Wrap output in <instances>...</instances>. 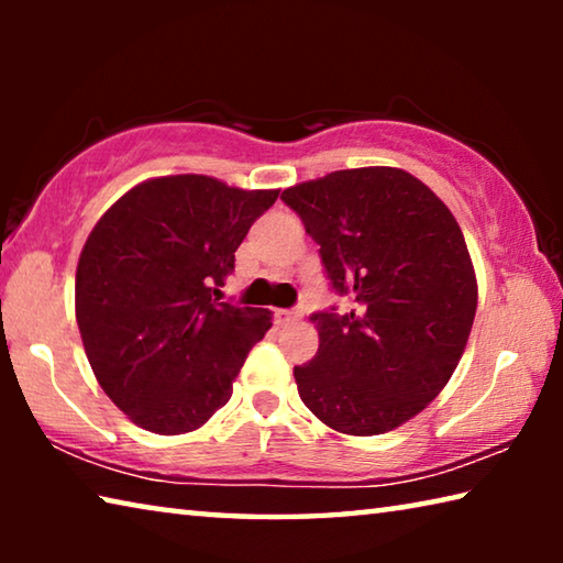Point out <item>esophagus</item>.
<instances>
[{"label":"esophagus","instance_id":"1","mask_svg":"<svg viewBox=\"0 0 563 563\" xmlns=\"http://www.w3.org/2000/svg\"><path fill=\"white\" fill-rule=\"evenodd\" d=\"M302 318V310H275V320L280 325H290V322H298Z\"/></svg>","mask_w":563,"mask_h":563}]
</instances>
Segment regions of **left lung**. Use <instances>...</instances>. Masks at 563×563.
Here are the masks:
<instances>
[{"instance_id": "obj_1", "label": "left lung", "mask_w": 563, "mask_h": 563, "mask_svg": "<svg viewBox=\"0 0 563 563\" xmlns=\"http://www.w3.org/2000/svg\"><path fill=\"white\" fill-rule=\"evenodd\" d=\"M352 308L312 312L320 347L292 369L305 407L369 437L422 412L470 340L476 275L462 228L402 168H347L283 190Z\"/></svg>"}]
</instances>
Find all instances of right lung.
<instances>
[{"label":"right lung","instance_id":"obj_1","mask_svg":"<svg viewBox=\"0 0 563 563\" xmlns=\"http://www.w3.org/2000/svg\"><path fill=\"white\" fill-rule=\"evenodd\" d=\"M275 198L211 176H164L133 186L93 225L76 265V322L101 389L133 424L194 432L231 399L273 322L216 295Z\"/></svg>","mask_w":563,"mask_h":563}]
</instances>
